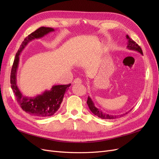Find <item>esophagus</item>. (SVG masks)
Here are the masks:
<instances>
[{"mask_svg":"<svg viewBox=\"0 0 159 159\" xmlns=\"http://www.w3.org/2000/svg\"><path fill=\"white\" fill-rule=\"evenodd\" d=\"M81 82H82V81H81V80L80 78H75L74 81V84H81Z\"/></svg>","mask_w":159,"mask_h":159,"instance_id":"esophagus-1","label":"esophagus"}]
</instances>
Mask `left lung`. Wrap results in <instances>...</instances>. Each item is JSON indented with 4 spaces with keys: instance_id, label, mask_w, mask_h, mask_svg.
<instances>
[{
    "instance_id": "1",
    "label": "left lung",
    "mask_w": 159,
    "mask_h": 159,
    "mask_svg": "<svg viewBox=\"0 0 159 159\" xmlns=\"http://www.w3.org/2000/svg\"><path fill=\"white\" fill-rule=\"evenodd\" d=\"M126 38H127L128 40V44H127V48L129 50H135L139 52V53H141V54L143 55V51L141 48V47L139 46L137 43L133 41L132 39L129 38V36L128 35L126 36ZM87 103L88 105V107L90 109V111L91 112H92L96 116H98V117L101 118V119H117L119 117H121V116H123V115H109L107 113H105L104 112H102V111L98 109L97 107L95 106V105L93 102V101L91 100V99L88 96V101H87ZM127 113H126L127 114Z\"/></svg>"
}]
</instances>
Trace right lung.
Segmentation results:
<instances>
[{"instance_id": "1", "label": "right lung", "mask_w": 159, "mask_h": 159, "mask_svg": "<svg viewBox=\"0 0 159 159\" xmlns=\"http://www.w3.org/2000/svg\"><path fill=\"white\" fill-rule=\"evenodd\" d=\"M53 31H54V28L42 26L28 35L24 40L16 52L11 70V88L16 96L18 103L25 112L38 117H50L58 110L63 101L66 91L69 89L71 84L54 85L50 90L45 91L42 94L34 98L23 95L16 85V71L19 63V56L30 41L35 38H42Z\"/></svg>"}]
</instances>
